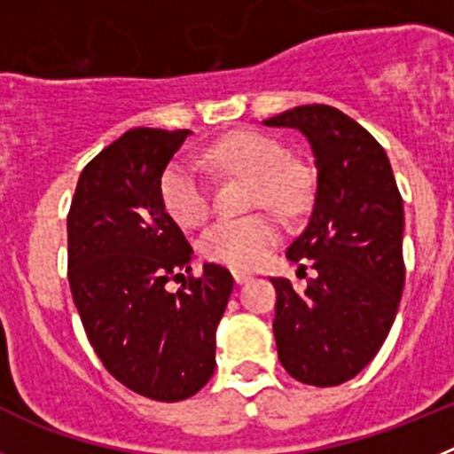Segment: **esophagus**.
Returning a JSON list of instances; mask_svg holds the SVG:
<instances>
[{"label":"esophagus","mask_w":454,"mask_h":454,"mask_svg":"<svg viewBox=\"0 0 454 454\" xmlns=\"http://www.w3.org/2000/svg\"><path fill=\"white\" fill-rule=\"evenodd\" d=\"M234 279L236 284H246L247 279H252L250 272H243V270H234Z\"/></svg>","instance_id":"esophagus-1"}]
</instances>
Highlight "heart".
I'll use <instances>...</instances> for the list:
<instances>
[{"mask_svg": "<svg viewBox=\"0 0 454 454\" xmlns=\"http://www.w3.org/2000/svg\"><path fill=\"white\" fill-rule=\"evenodd\" d=\"M204 161L227 175L250 179L247 204L270 207L279 214H295L309 198V175L302 163L286 156L277 138L262 131L240 129L207 147ZM161 204L182 227H200L211 214V191L188 163L172 161L159 182ZM279 240V227L268 214L227 218L202 236V252L215 263L252 270Z\"/></svg>", "mask_w": 454, "mask_h": 454, "instance_id": "1", "label": "heart"}]
</instances>
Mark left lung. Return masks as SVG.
Listing matches in <instances>:
<instances>
[{"mask_svg": "<svg viewBox=\"0 0 454 454\" xmlns=\"http://www.w3.org/2000/svg\"><path fill=\"white\" fill-rule=\"evenodd\" d=\"M293 127L311 143L316 195L311 218L286 256L316 270L307 288L270 277L277 291V356L311 387H336L362 372L388 336L404 286L403 198L384 147L327 104L263 120Z\"/></svg>", "mask_w": 454, "mask_h": 454, "instance_id": "obj_1", "label": "left lung"}]
</instances>
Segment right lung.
Listing matches in <instances>:
<instances>
[{
    "label": "right lung",
    "instance_id": "obj_1",
    "mask_svg": "<svg viewBox=\"0 0 454 454\" xmlns=\"http://www.w3.org/2000/svg\"><path fill=\"white\" fill-rule=\"evenodd\" d=\"M188 129L138 127L104 147L67 211V279L92 350L138 395L179 403L215 368V327L234 277L191 272L192 247L168 215L159 182ZM184 279L177 294L168 281Z\"/></svg>",
    "mask_w": 454,
    "mask_h": 454
}]
</instances>
